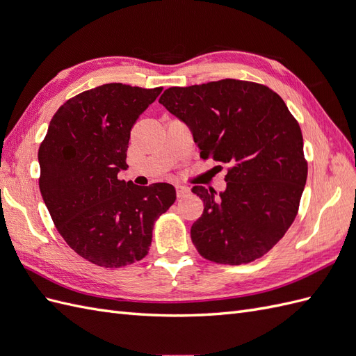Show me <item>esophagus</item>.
Listing matches in <instances>:
<instances>
[{
  "instance_id": "34e87169",
  "label": "esophagus",
  "mask_w": 356,
  "mask_h": 356,
  "mask_svg": "<svg viewBox=\"0 0 356 356\" xmlns=\"http://www.w3.org/2000/svg\"><path fill=\"white\" fill-rule=\"evenodd\" d=\"M175 190H177V196L178 197H182V196L187 195V193H188V188L186 186H181V184H177Z\"/></svg>"
}]
</instances>
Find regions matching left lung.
<instances>
[{
  "instance_id": "1",
  "label": "left lung",
  "mask_w": 356,
  "mask_h": 356,
  "mask_svg": "<svg viewBox=\"0 0 356 356\" xmlns=\"http://www.w3.org/2000/svg\"><path fill=\"white\" fill-rule=\"evenodd\" d=\"M159 102L188 124L202 159L229 165L220 197L191 188L204 207L191 225L196 250L218 264L261 258L296 220L307 179L303 135L284 99L264 84L225 79L169 88Z\"/></svg>"
}]
</instances>
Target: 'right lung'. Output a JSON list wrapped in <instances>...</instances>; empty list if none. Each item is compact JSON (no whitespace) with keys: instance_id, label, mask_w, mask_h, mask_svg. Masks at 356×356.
<instances>
[{"instance_id":"1","label":"right lung","mask_w":356,"mask_h":356,"mask_svg":"<svg viewBox=\"0 0 356 356\" xmlns=\"http://www.w3.org/2000/svg\"><path fill=\"white\" fill-rule=\"evenodd\" d=\"M163 88L110 83L68 99L38 149L40 191L58 232L84 260L124 267L148 254L153 227L174 204L166 182L118 179L131 131Z\"/></svg>"}]
</instances>
